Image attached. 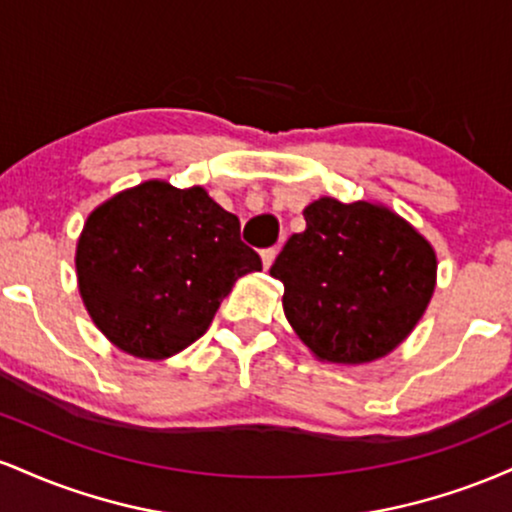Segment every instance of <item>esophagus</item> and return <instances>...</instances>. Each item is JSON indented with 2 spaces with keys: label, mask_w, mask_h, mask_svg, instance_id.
<instances>
[{
  "label": "esophagus",
  "mask_w": 512,
  "mask_h": 512,
  "mask_svg": "<svg viewBox=\"0 0 512 512\" xmlns=\"http://www.w3.org/2000/svg\"><path fill=\"white\" fill-rule=\"evenodd\" d=\"M274 257H276V248H267V250H262V264H264V269L272 267Z\"/></svg>",
  "instance_id": "1"
}]
</instances>
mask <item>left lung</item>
Segmentation results:
<instances>
[{"mask_svg": "<svg viewBox=\"0 0 512 512\" xmlns=\"http://www.w3.org/2000/svg\"><path fill=\"white\" fill-rule=\"evenodd\" d=\"M269 274L284 313L320 361L368 363L414 330L436 289V252L383 204L320 197Z\"/></svg>", "mask_w": 512, "mask_h": 512, "instance_id": "left-lung-1", "label": "left lung"}]
</instances>
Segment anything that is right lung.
I'll return each instance as SVG.
<instances>
[{
    "mask_svg": "<svg viewBox=\"0 0 512 512\" xmlns=\"http://www.w3.org/2000/svg\"><path fill=\"white\" fill-rule=\"evenodd\" d=\"M262 260L240 221L202 187L149 180L93 209L76 276L96 327L117 349L168 358L197 342L240 276Z\"/></svg>",
    "mask_w": 512,
    "mask_h": 512,
    "instance_id": "obj_1",
    "label": "right lung"
}]
</instances>
